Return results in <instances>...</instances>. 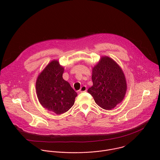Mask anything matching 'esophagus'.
I'll use <instances>...</instances> for the list:
<instances>
[{
	"label": "esophagus",
	"instance_id": "34e87169",
	"mask_svg": "<svg viewBox=\"0 0 160 160\" xmlns=\"http://www.w3.org/2000/svg\"><path fill=\"white\" fill-rule=\"evenodd\" d=\"M87 87L86 86H82L81 87V88L80 89V92H85L87 90Z\"/></svg>",
	"mask_w": 160,
	"mask_h": 160
}]
</instances>
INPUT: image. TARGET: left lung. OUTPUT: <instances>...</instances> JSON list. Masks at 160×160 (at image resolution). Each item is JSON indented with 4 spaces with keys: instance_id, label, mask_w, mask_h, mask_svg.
I'll return each instance as SVG.
<instances>
[{
    "instance_id": "obj_1",
    "label": "left lung",
    "mask_w": 160,
    "mask_h": 160,
    "mask_svg": "<svg viewBox=\"0 0 160 160\" xmlns=\"http://www.w3.org/2000/svg\"><path fill=\"white\" fill-rule=\"evenodd\" d=\"M93 85L87 92L96 103L106 110L120 104L126 94L127 85L121 67L108 56H102L92 68Z\"/></svg>"
}]
</instances>
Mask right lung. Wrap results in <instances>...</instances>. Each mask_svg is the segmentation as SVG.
Segmentation results:
<instances>
[{
	"mask_svg": "<svg viewBox=\"0 0 160 160\" xmlns=\"http://www.w3.org/2000/svg\"><path fill=\"white\" fill-rule=\"evenodd\" d=\"M64 68L58 60H52L38 75L36 81L37 96L40 104L61 115L74 104L77 93L62 78Z\"/></svg>",
	"mask_w": 160,
	"mask_h": 160,
	"instance_id": "add662e5",
	"label": "right lung"
}]
</instances>
